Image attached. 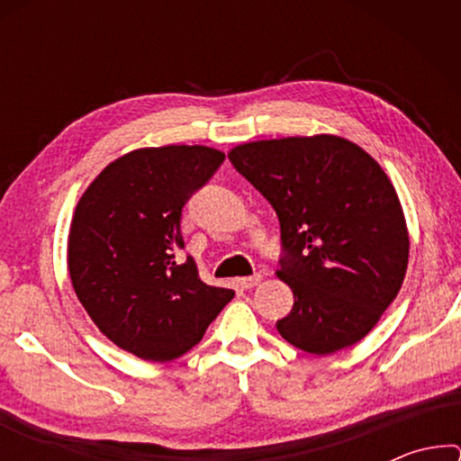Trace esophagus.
Returning a JSON list of instances; mask_svg holds the SVG:
<instances>
[{
  "instance_id": "34e87169",
  "label": "esophagus",
  "mask_w": 461,
  "mask_h": 461,
  "mask_svg": "<svg viewBox=\"0 0 461 461\" xmlns=\"http://www.w3.org/2000/svg\"><path fill=\"white\" fill-rule=\"evenodd\" d=\"M262 280V275H254V276H246V278H238V286L241 291H248V288H254Z\"/></svg>"
}]
</instances>
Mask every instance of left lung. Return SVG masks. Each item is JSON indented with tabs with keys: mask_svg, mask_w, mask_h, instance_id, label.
Segmentation results:
<instances>
[{
	"mask_svg": "<svg viewBox=\"0 0 461 461\" xmlns=\"http://www.w3.org/2000/svg\"><path fill=\"white\" fill-rule=\"evenodd\" d=\"M275 207L280 280L294 305L276 321L303 352L330 356L368 335L399 294L409 231L393 183L346 138L258 140L228 154Z\"/></svg>",
	"mask_w": 461,
	"mask_h": 461,
	"instance_id": "1",
	"label": "left lung"
}]
</instances>
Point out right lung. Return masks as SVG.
<instances>
[{
	"label": "right lung",
	"mask_w": 461,
	"mask_h": 461,
	"mask_svg": "<svg viewBox=\"0 0 461 461\" xmlns=\"http://www.w3.org/2000/svg\"><path fill=\"white\" fill-rule=\"evenodd\" d=\"M225 154L207 146L140 148L101 170L77 203L68 275L99 331L142 360L168 362L201 341L233 299L186 256L181 215Z\"/></svg>",
	"instance_id": "right-lung-1"
}]
</instances>
